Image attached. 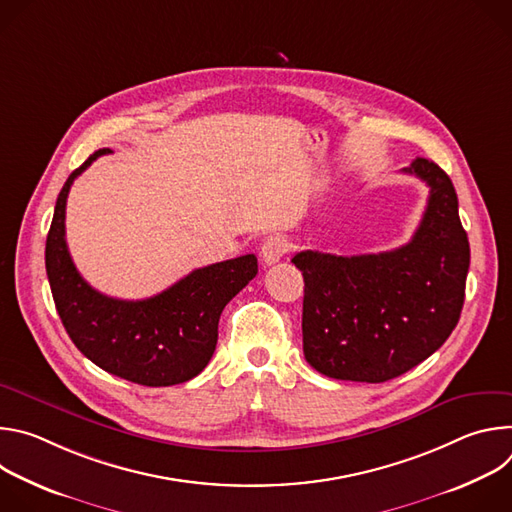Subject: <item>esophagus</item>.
<instances>
[{"instance_id":"1","label":"esophagus","mask_w":512,"mask_h":512,"mask_svg":"<svg viewBox=\"0 0 512 512\" xmlns=\"http://www.w3.org/2000/svg\"><path fill=\"white\" fill-rule=\"evenodd\" d=\"M287 249H289V243H287L285 237L271 235L261 245V261L265 265H273V263H277L287 253Z\"/></svg>"}]
</instances>
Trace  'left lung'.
Segmentation results:
<instances>
[{
    "label": "left lung",
    "mask_w": 512,
    "mask_h": 512,
    "mask_svg": "<svg viewBox=\"0 0 512 512\" xmlns=\"http://www.w3.org/2000/svg\"><path fill=\"white\" fill-rule=\"evenodd\" d=\"M405 174L429 186L411 241L377 255L302 251V334L312 367L340 381L385 383L440 348L460 320L470 243L450 176L417 158Z\"/></svg>",
    "instance_id": "8db88e82"
}]
</instances>
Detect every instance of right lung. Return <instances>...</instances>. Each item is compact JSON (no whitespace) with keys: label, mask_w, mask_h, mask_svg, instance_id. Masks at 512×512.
I'll list each match as a JSON object with an SVG mask.
<instances>
[{"label":"right lung","mask_w":512,"mask_h":512,"mask_svg":"<svg viewBox=\"0 0 512 512\" xmlns=\"http://www.w3.org/2000/svg\"><path fill=\"white\" fill-rule=\"evenodd\" d=\"M99 150L64 182L46 239V273L56 312L75 346L103 371L145 387H170L194 379L212 358L218 318L257 275V257L194 269L148 300H115L93 289L70 259L64 239L68 190Z\"/></svg>","instance_id":"right-lung-1"}]
</instances>
